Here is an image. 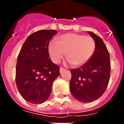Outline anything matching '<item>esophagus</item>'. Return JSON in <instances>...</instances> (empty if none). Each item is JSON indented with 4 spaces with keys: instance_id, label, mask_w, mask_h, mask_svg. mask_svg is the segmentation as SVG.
Returning <instances> with one entry per match:
<instances>
[{
    "instance_id": "obj_1",
    "label": "esophagus",
    "mask_w": 124,
    "mask_h": 124,
    "mask_svg": "<svg viewBox=\"0 0 124 124\" xmlns=\"http://www.w3.org/2000/svg\"><path fill=\"white\" fill-rule=\"evenodd\" d=\"M65 70H66V69L63 68H60V73L61 74V73H63L64 71H65Z\"/></svg>"
}]
</instances>
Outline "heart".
Here are the masks:
<instances>
[{
	"label": "heart",
	"instance_id": "obj_1",
	"mask_svg": "<svg viewBox=\"0 0 124 124\" xmlns=\"http://www.w3.org/2000/svg\"><path fill=\"white\" fill-rule=\"evenodd\" d=\"M56 40L48 45L49 54L54 63H60L67 54L70 63L81 66L89 60L96 49V42L90 36L68 33L58 36Z\"/></svg>",
	"mask_w": 124,
	"mask_h": 124
}]
</instances>
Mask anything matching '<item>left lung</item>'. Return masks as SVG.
Here are the masks:
<instances>
[{"instance_id":"left-lung-1","label":"left lung","mask_w":124,"mask_h":124,"mask_svg":"<svg viewBox=\"0 0 124 124\" xmlns=\"http://www.w3.org/2000/svg\"><path fill=\"white\" fill-rule=\"evenodd\" d=\"M96 42V49L92 57L81 68L70 70V83L72 96L82 102L97 100L107 89L110 79L109 53L99 37L88 31Z\"/></svg>"}]
</instances>
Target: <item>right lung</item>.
Segmentation results:
<instances>
[{
	"label": "right lung",
	"mask_w": 124,
	"mask_h": 124,
	"mask_svg": "<svg viewBox=\"0 0 124 124\" xmlns=\"http://www.w3.org/2000/svg\"><path fill=\"white\" fill-rule=\"evenodd\" d=\"M56 30H42L27 37L17 58L15 81L25 101L40 104L48 99L60 67L49 58L48 45Z\"/></svg>",
	"instance_id": "add662e5"
}]
</instances>
